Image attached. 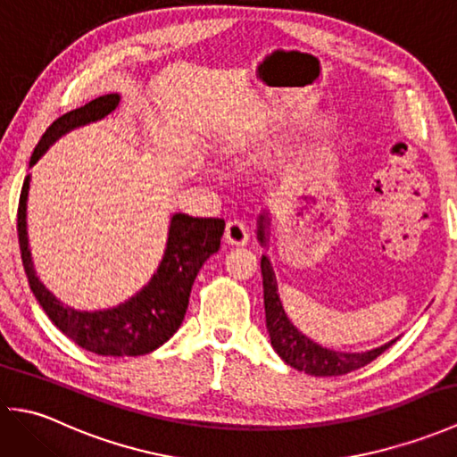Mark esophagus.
Returning <instances> with one entry per match:
<instances>
[{
  "label": "esophagus",
  "mask_w": 457,
  "mask_h": 457,
  "mask_svg": "<svg viewBox=\"0 0 457 457\" xmlns=\"http://www.w3.org/2000/svg\"><path fill=\"white\" fill-rule=\"evenodd\" d=\"M226 241L229 245H245L249 241V229L245 221L229 220L226 226Z\"/></svg>",
  "instance_id": "esophagus-1"
}]
</instances>
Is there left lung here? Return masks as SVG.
<instances>
[{
  "label": "left lung",
  "mask_w": 457,
  "mask_h": 457,
  "mask_svg": "<svg viewBox=\"0 0 457 457\" xmlns=\"http://www.w3.org/2000/svg\"><path fill=\"white\" fill-rule=\"evenodd\" d=\"M267 226L269 216L263 212L257 221V239L261 241V245H267ZM261 275H263L265 318L270 336V345H273L278 357L283 359L287 365L298 369V371H304L314 377H339L352 373L355 369L371 363L373 359H377L385 349H389L396 342V339H391L389 344L369 349V352L361 353L334 352V349L318 345L303 332H298L296 326L288 320L283 303H280L278 298L277 278L267 255L261 257Z\"/></svg>",
  "instance_id": "8db88e82"
}]
</instances>
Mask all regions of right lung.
I'll return each mask as SVG.
<instances>
[{"label": "right lung", "instance_id": "1", "mask_svg": "<svg viewBox=\"0 0 457 457\" xmlns=\"http://www.w3.org/2000/svg\"><path fill=\"white\" fill-rule=\"evenodd\" d=\"M120 104L118 94H105L53 121L35 147L29 167L43 157L64 133L86 123L104 120ZM31 177H25L17 208V236L23 269L37 303L61 332L74 344L105 357H135L161 347L180 328L188 308L190 290L204 261L220 249L226 221L221 218H192L174 213L170 218L167 249L149 285L123 304L84 312L62 304L38 280L27 239V196Z\"/></svg>", "mask_w": 457, "mask_h": 457}]
</instances>
